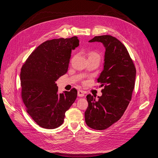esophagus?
<instances>
[{"label":"esophagus","mask_w":158,"mask_h":158,"mask_svg":"<svg viewBox=\"0 0 158 158\" xmlns=\"http://www.w3.org/2000/svg\"><path fill=\"white\" fill-rule=\"evenodd\" d=\"M77 96L79 97H83V96H85V93L82 90H78V92H77Z\"/></svg>","instance_id":"1"}]
</instances>
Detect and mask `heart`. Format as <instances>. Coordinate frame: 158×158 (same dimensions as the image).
Segmentation results:
<instances>
[{
    "label": "heart",
    "instance_id": "obj_1",
    "mask_svg": "<svg viewBox=\"0 0 158 158\" xmlns=\"http://www.w3.org/2000/svg\"><path fill=\"white\" fill-rule=\"evenodd\" d=\"M93 55H98L99 56V55L98 53H96V52H91L89 53V56H93Z\"/></svg>",
    "mask_w": 158,
    "mask_h": 158
}]
</instances>
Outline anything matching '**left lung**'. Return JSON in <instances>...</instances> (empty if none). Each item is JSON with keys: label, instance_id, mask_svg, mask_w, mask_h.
Masks as SVG:
<instances>
[{"label": "left lung", "instance_id": "left-lung-1", "mask_svg": "<svg viewBox=\"0 0 158 158\" xmlns=\"http://www.w3.org/2000/svg\"><path fill=\"white\" fill-rule=\"evenodd\" d=\"M101 42L106 48L103 70L98 83L103 86L98 100L86 96L89 106L86 124L92 129L106 130L123 115L131 100L136 69L129 52L120 41L110 35L95 36L89 42Z\"/></svg>", "mask_w": 158, "mask_h": 158}]
</instances>
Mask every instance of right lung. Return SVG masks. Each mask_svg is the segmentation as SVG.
Instances as JSON below:
<instances>
[{"mask_svg": "<svg viewBox=\"0 0 158 158\" xmlns=\"http://www.w3.org/2000/svg\"><path fill=\"white\" fill-rule=\"evenodd\" d=\"M79 43L77 36L46 41L32 52L22 66L23 102L27 112L43 128L55 129L61 126L66 111L77 98L75 89L58 94L55 82L67 72L72 50Z\"/></svg>", "mask_w": 158, "mask_h": 158, "instance_id": "right-lung-1", "label": "right lung"}]
</instances>
